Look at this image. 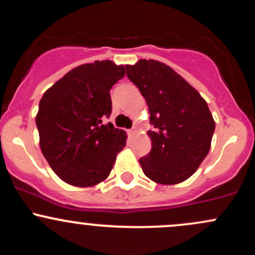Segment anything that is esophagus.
Segmentation results:
<instances>
[{
	"label": "esophagus",
	"instance_id": "esophagus-1",
	"mask_svg": "<svg viewBox=\"0 0 255 255\" xmlns=\"http://www.w3.org/2000/svg\"><path fill=\"white\" fill-rule=\"evenodd\" d=\"M135 132H136V129H135V128H132V129H129V130H128V135H129V138H132V136L135 134Z\"/></svg>",
	"mask_w": 255,
	"mask_h": 255
}]
</instances>
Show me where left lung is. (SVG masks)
<instances>
[{
  "label": "left lung",
  "mask_w": 255,
  "mask_h": 255,
  "mask_svg": "<svg viewBox=\"0 0 255 255\" xmlns=\"http://www.w3.org/2000/svg\"><path fill=\"white\" fill-rule=\"evenodd\" d=\"M127 76L139 88L149 107L151 151L139 163L155 183H181L197 171L211 146L215 130L208 104L167 64L139 60L127 64Z\"/></svg>",
  "instance_id": "left-lung-1"
}]
</instances>
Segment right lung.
<instances>
[{
  "label": "right lung",
  "instance_id": "right-lung-1",
  "mask_svg": "<svg viewBox=\"0 0 255 255\" xmlns=\"http://www.w3.org/2000/svg\"><path fill=\"white\" fill-rule=\"evenodd\" d=\"M126 74L125 66L95 61L76 67L49 88L35 121L39 144L50 167L74 187L105 181L127 135L112 123L110 89Z\"/></svg>",
  "mask_w": 255,
  "mask_h": 255
}]
</instances>
